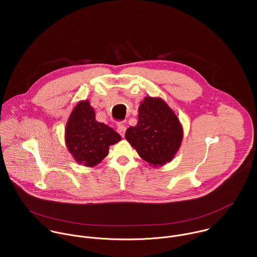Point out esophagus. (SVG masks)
Instances as JSON below:
<instances>
[{"mask_svg":"<svg viewBox=\"0 0 257 257\" xmlns=\"http://www.w3.org/2000/svg\"><path fill=\"white\" fill-rule=\"evenodd\" d=\"M117 131H118V133L122 136V137H124L125 136V132H126V127H125V125L123 124V123H118V126H117Z\"/></svg>","mask_w":257,"mask_h":257,"instance_id":"34e87169","label":"esophagus"}]
</instances>
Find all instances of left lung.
I'll list each match as a JSON object with an SVG mask.
<instances>
[{"instance_id": "1", "label": "left lung", "mask_w": 257, "mask_h": 257, "mask_svg": "<svg viewBox=\"0 0 257 257\" xmlns=\"http://www.w3.org/2000/svg\"><path fill=\"white\" fill-rule=\"evenodd\" d=\"M125 138L142 160L162 167L179 151L183 127L163 98L145 96L138 107V122L126 130Z\"/></svg>"}]
</instances>
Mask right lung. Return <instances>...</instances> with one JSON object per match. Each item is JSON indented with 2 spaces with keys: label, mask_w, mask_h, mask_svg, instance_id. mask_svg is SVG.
Returning <instances> with one entry per match:
<instances>
[{
  "label": "right lung",
  "mask_w": 257,
  "mask_h": 257,
  "mask_svg": "<svg viewBox=\"0 0 257 257\" xmlns=\"http://www.w3.org/2000/svg\"><path fill=\"white\" fill-rule=\"evenodd\" d=\"M121 140L113 128L97 122L88 99L80 100L72 109L65 128V143L76 163L94 167L108 154V148Z\"/></svg>",
  "instance_id": "right-lung-1"
}]
</instances>
